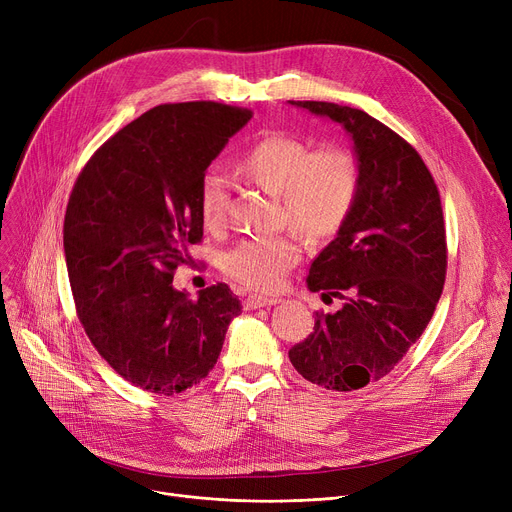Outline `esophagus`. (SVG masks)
<instances>
[{
	"mask_svg": "<svg viewBox=\"0 0 512 512\" xmlns=\"http://www.w3.org/2000/svg\"><path fill=\"white\" fill-rule=\"evenodd\" d=\"M278 299H267V297H257V294H249L245 299V309H259V307H272L278 305Z\"/></svg>",
	"mask_w": 512,
	"mask_h": 512,
	"instance_id": "esophagus-1",
	"label": "esophagus"
}]
</instances>
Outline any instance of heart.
<instances>
[{"label": "heart", "mask_w": 512, "mask_h": 512, "mask_svg": "<svg viewBox=\"0 0 512 512\" xmlns=\"http://www.w3.org/2000/svg\"><path fill=\"white\" fill-rule=\"evenodd\" d=\"M238 170L265 191L278 195L282 220L309 238L334 236L351 215L361 166L357 155L338 145L313 149L299 137L272 132L255 141L238 159ZM228 180L209 168L199 180V213L205 228L218 230L228 215ZM303 257V240L294 230L238 240L222 257V270L257 292H276Z\"/></svg>", "instance_id": "heart-1"}]
</instances>
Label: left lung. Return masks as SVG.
<instances>
[{
	"label": "left lung",
	"mask_w": 512,
	"mask_h": 512,
	"mask_svg": "<svg viewBox=\"0 0 512 512\" xmlns=\"http://www.w3.org/2000/svg\"><path fill=\"white\" fill-rule=\"evenodd\" d=\"M290 103L342 124L361 166L357 203L307 276L309 290L344 305L317 311L313 332L288 351L311 384L351 392L388 375L436 311L448 265L440 191L417 149L363 110Z\"/></svg>",
	"instance_id": "1"
}]
</instances>
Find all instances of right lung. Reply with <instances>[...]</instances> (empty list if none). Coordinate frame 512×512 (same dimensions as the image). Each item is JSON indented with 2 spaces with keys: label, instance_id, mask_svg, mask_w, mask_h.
<instances>
[{
  "label": "right lung",
  "instance_id": "obj_1",
  "mask_svg": "<svg viewBox=\"0 0 512 512\" xmlns=\"http://www.w3.org/2000/svg\"><path fill=\"white\" fill-rule=\"evenodd\" d=\"M251 118L215 101L157 105L74 182L64 253L78 319L110 367L147 392L174 396L207 378L242 311L224 282L193 301L172 280L203 238L199 180Z\"/></svg>",
  "mask_w": 512,
  "mask_h": 512
}]
</instances>
